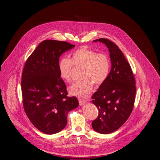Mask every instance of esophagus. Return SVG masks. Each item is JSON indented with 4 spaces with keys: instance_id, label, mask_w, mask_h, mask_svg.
<instances>
[{
    "instance_id": "obj_1",
    "label": "esophagus",
    "mask_w": 160,
    "mask_h": 160,
    "mask_svg": "<svg viewBox=\"0 0 160 160\" xmlns=\"http://www.w3.org/2000/svg\"><path fill=\"white\" fill-rule=\"evenodd\" d=\"M78 101H79V104H80V106H81L85 105V103H86V101H83V100L80 99H78Z\"/></svg>"
}]
</instances>
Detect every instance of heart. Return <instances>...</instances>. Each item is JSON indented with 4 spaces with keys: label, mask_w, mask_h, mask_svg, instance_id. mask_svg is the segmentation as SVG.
Returning <instances> with one entry per match:
<instances>
[{
    "label": "heart",
    "mask_w": 160,
    "mask_h": 160,
    "mask_svg": "<svg viewBox=\"0 0 160 160\" xmlns=\"http://www.w3.org/2000/svg\"><path fill=\"white\" fill-rule=\"evenodd\" d=\"M73 64L83 68L82 78L80 82L73 84L69 88V93L81 98L88 97L93 87L102 85L106 80L110 69L108 56L104 53H97L89 48L83 47L75 51L71 59L61 58L58 64L60 77L66 82L71 80Z\"/></svg>",
    "instance_id": "heart-1"
}]
</instances>
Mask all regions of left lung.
<instances>
[{"instance_id": "left-lung-1", "label": "left lung", "mask_w": 160, "mask_h": 160, "mask_svg": "<svg viewBox=\"0 0 160 160\" xmlns=\"http://www.w3.org/2000/svg\"><path fill=\"white\" fill-rule=\"evenodd\" d=\"M93 42L106 45L111 60L106 80L92 96V102L99 110L92 127L97 132L107 134L119 129L130 116L135 101L136 82L129 64L117 45L104 38Z\"/></svg>"}]
</instances>
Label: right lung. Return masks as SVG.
<instances>
[{"instance_id": "add662e5", "label": "right lung", "mask_w": 160, "mask_h": 160, "mask_svg": "<svg viewBox=\"0 0 160 160\" xmlns=\"http://www.w3.org/2000/svg\"><path fill=\"white\" fill-rule=\"evenodd\" d=\"M74 47L64 41L44 40L25 63L21 78L24 109L31 122L45 134L62 130L68 113L78 106L75 97L67 96L58 70L61 55Z\"/></svg>"}]
</instances>
